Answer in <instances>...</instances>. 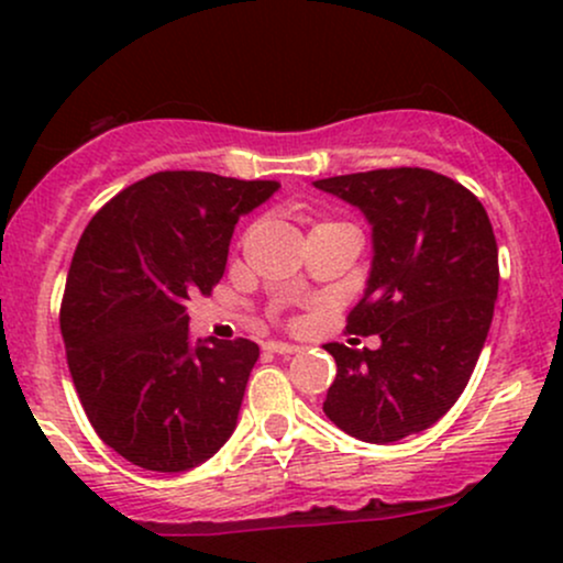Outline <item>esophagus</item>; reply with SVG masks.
<instances>
[{
    "mask_svg": "<svg viewBox=\"0 0 563 563\" xmlns=\"http://www.w3.org/2000/svg\"><path fill=\"white\" fill-rule=\"evenodd\" d=\"M264 349H267V352H273V354H283V357H288V354L299 352V346L286 344V341H267V344H264Z\"/></svg>",
    "mask_w": 563,
    "mask_h": 563,
    "instance_id": "esophagus-1",
    "label": "esophagus"
}]
</instances>
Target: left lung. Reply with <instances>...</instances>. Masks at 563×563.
<instances>
[{
	"label": "left lung",
	"instance_id": "obj_1",
	"mask_svg": "<svg viewBox=\"0 0 563 563\" xmlns=\"http://www.w3.org/2000/svg\"><path fill=\"white\" fill-rule=\"evenodd\" d=\"M312 185L371 224V275L346 331L380 339L378 349L325 344L339 371L322 410L363 442H399L434 426L474 373L500 280L493 224L474 192L429 169Z\"/></svg>",
	"mask_w": 563,
	"mask_h": 563
}]
</instances>
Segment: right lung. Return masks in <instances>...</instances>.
I'll use <instances>...</instances> for the list:
<instances>
[{
  "instance_id": "1",
  "label": "right lung",
  "mask_w": 563,
  "mask_h": 563,
  "mask_svg": "<svg viewBox=\"0 0 563 563\" xmlns=\"http://www.w3.org/2000/svg\"><path fill=\"white\" fill-rule=\"evenodd\" d=\"M277 187L158 172L81 232L60 307L70 378L97 437L134 466L196 468L235 431L260 346L192 344L185 303L222 280L238 219Z\"/></svg>"
}]
</instances>
